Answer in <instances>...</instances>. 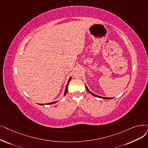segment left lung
I'll use <instances>...</instances> for the list:
<instances>
[{
    "label": "left lung",
    "instance_id": "1",
    "mask_svg": "<svg viewBox=\"0 0 148 148\" xmlns=\"http://www.w3.org/2000/svg\"><path fill=\"white\" fill-rule=\"evenodd\" d=\"M85 87H86V90L88 91V92H89V93H90L91 94H92V95H94V96H95V97H99V98H101V99H113V98H108V97H101V96H99V95H96V94H94V93H92V92H91L89 91V90L88 89V87L85 85Z\"/></svg>",
    "mask_w": 148,
    "mask_h": 148
}]
</instances>
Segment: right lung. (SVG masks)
I'll return each mask as SVG.
<instances>
[{
  "label": "right lung",
  "mask_w": 148,
  "mask_h": 148,
  "mask_svg": "<svg viewBox=\"0 0 148 148\" xmlns=\"http://www.w3.org/2000/svg\"><path fill=\"white\" fill-rule=\"evenodd\" d=\"M71 79V77H70V78L69 79V80H68V83H67V85H66V88H65V93H64V95H65L67 94V92H68V84H69V82H70ZM57 101H53V102H51V103H46V104H38V105H51V104L56 103Z\"/></svg>",
  "instance_id": "obj_1"
}]
</instances>
